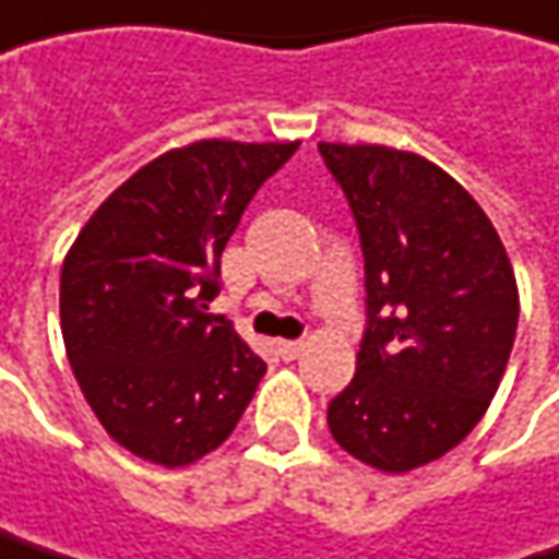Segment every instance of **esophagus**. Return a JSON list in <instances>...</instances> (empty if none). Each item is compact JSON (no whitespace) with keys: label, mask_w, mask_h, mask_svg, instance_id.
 I'll use <instances>...</instances> for the list:
<instances>
[{"label":"esophagus","mask_w":559,"mask_h":559,"mask_svg":"<svg viewBox=\"0 0 559 559\" xmlns=\"http://www.w3.org/2000/svg\"><path fill=\"white\" fill-rule=\"evenodd\" d=\"M275 352H278L284 361H294V358H300V352H304V342H290V338H281V342H275Z\"/></svg>","instance_id":"34e87169"}]
</instances>
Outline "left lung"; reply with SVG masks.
<instances>
[{
  "label": "left lung",
  "mask_w": 559,
  "mask_h": 559,
  "mask_svg": "<svg viewBox=\"0 0 559 559\" xmlns=\"http://www.w3.org/2000/svg\"><path fill=\"white\" fill-rule=\"evenodd\" d=\"M365 255L355 378L330 403L332 438L368 467L406 474L480 423L506 374L519 287L483 207L435 163L390 146L320 143Z\"/></svg>",
  "instance_id": "1"
}]
</instances>
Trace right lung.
<instances>
[{
    "instance_id": "right-lung-1",
    "label": "right lung",
    "mask_w": 559,
    "mask_h": 559,
    "mask_svg": "<svg viewBox=\"0 0 559 559\" xmlns=\"http://www.w3.org/2000/svg\"><path fill=\"white\" fill-rule=\"evenodd\" d=\"M297 143L198 140L108 194L67 252L60 326L79 386L130 454L185 467L221 448L265 361L204 313L255 191Z\"/></svg>"
}]
</instances>
